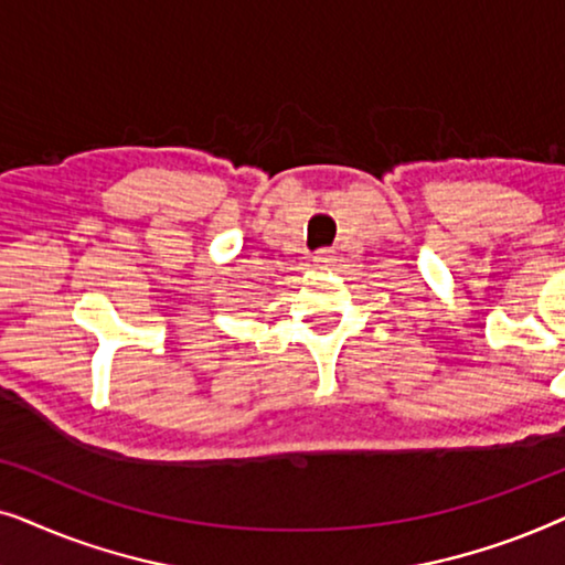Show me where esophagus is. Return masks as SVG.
Here are the masks:
<instances>
[{"instance_id": "obj_1", "label": "esophagus", "mask_w": 565, "mask_h": 565, "mask_svg": "<svg viewBox=\"0 0 565 565\" xmlns=\"http://www.w3.org/2000/svg\"><path fill=\"white\" fill-rule=\"evenodd\" d=\"M313 262H316V267H329L331 262H334V252H331V249L316 252V254H313Z\"/></svg>"}]
</instances>
